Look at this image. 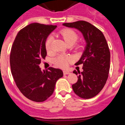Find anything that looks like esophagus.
<instances>
[{
  "mask_svg": "<svg viewBox=\"0 0 125 125\" xmlns=\"http://www.w3.org/2000/svg\"><path fill=\"white\" fill-rule=\"evenodd\" d=\"M63 74H64V75H68V74H70V72L68 70H63Z\"/></svg>",
  "mask_w": 125,
  "mask_h": 125,
  "instance_id": "1",
  "label": "esophagus"
}]
</instances>
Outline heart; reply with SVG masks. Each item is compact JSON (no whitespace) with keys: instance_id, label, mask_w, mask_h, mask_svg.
<instances>
[{"instance_id":"b5f03b06","label":"heart","mask_w":125,"mask_h":125,"mask_svg":"<svg viewBox=\"0 0 125 125\" xmlns=\"http://www.w3.org/2000/svg\"><path fill=\"white\" fill-rule=\"evenodd\" d=\"M60 34L67 45H73L78 38L77 33L70 29H63L60 31ZM52 41H53V37L52 36H49L45 41V49L47 52H50L52 51ZM70 60V58L69 57H67L65 55H59L58 57L55 59L54 62L56 65L60 66L61 68H65L68 65V63Z\"/></svg>"}]
</instances>
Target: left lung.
I'll use <instances>...</instances> for the list:
<instances>
[{"mask_svg": "<svg viewBox=\"0 0 125 125\" xmlns=\"http://www.w3.org/2000/svg\"><path fill=\"white\" fill-rule=\"evenodd\" d=\"M63 25L80 31L86 42L81 57L76 63L83 65V71L73 72L78 75V81L72 85L73 92L82 98H93L102 90L108 77L110 53L106 40L98 29L86 21H78Z\"/></svg>", "mask_w": 125, "mask_h": 125, "instance_id": "left-lung-1", "label": "left lung"}]
</instances>
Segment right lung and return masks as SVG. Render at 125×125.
Masks as SVG:
<instances>
[{
	"label": "right lung",
	"mask_w": 125,
	"mask_h": 125,
	"mask_svg": "<svg viewBox=\"0 0 125 125\" xmlns=\"http://www.w3.org/2000/svg\"><path fill=\"white\" fill-rule=\"evenodd\" d=\"M57 27L53 25L31 23L21 29L12 44L10 64L17 86L28 99L43 102L53 93L55 83L63 76L60 69L39 68L47 51L45 43Z\"/></svg>",
	"instance_id": "right-lung-1"
}]
</instances>
